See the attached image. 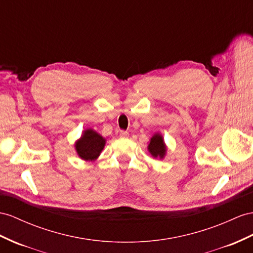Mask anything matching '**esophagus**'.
Wrapping results in <instances>:
<instances>
[{"mask_svg": "<svg viewBox=\"0 0 253 253\" xmlns=\"http://www.w3.org/2000/svg\"><path fill=\"white\" fill-rule=\"evenodd\" d=\"M128 135H129V132H128V131L121 130V132H120V137H121V138H128Z\"/></svg>", "mask_w": 253, "mask_h": 253, "instance_id": "obj_1", "label": "esophagus"}]
</instances>
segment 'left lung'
<instances>
[{"label": "left lung", "mask_w": 253, "mask_h": 253, "mask_svg": "<svg viewBox=\"0 0 253 253\" xmlns=\"http://www.w3.org/2000/svg\"><path fill=\"white\" fill-rule=\"evenodd\" d=\"M148 151L154 157L163 158L166 154V145L164 143L163 137L160 134H155L151 139V143L148 144Z\"/></svg>", "instance_id": "obj_1"}]
</instances>
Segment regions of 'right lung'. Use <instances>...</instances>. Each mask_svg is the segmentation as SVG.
Instances as JSON below:
<instances>
[{"label":"right lung","mask_w":253,"mask_h":253,"mask_svg":"<svg viewBox=\"0 0 253 253\" xmlns=\"http://www.w3.org/2000/svg\"><path fill=\"white\" fill-rule=\"evenodd\" d=\"M105 143L106 140L100 134L92 129H87L81 139L77 142L76 150L82 159L94 160L99 156Z\"/></svg>","instance_id":"obj_1"}]
</instances>
